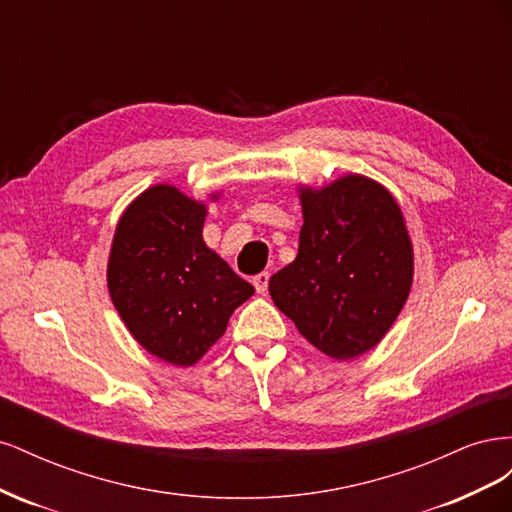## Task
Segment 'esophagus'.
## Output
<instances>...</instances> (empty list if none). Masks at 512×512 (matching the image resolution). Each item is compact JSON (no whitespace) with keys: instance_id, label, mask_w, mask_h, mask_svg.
Returning a JSON list of instances; mask_svg holds the SVG:
<instances>
[{"instance_id":"obj_1","label":"esophagus","mask_w":512,"mask_h":512,"mask_svg":"<svg viewBox=\"0 0 512 512\" xmlns=\"http://www.w3.org/2000/svg\"><path fill=\"white\" fill-rule=\"evenodd\" d=\"M269 273L267 271H262V273H258V275H254V288H256V292L258 294H265L267 292V288H269Z\"/></svg>"}]
</instances>
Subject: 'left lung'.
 Instances as JSON below:
<instances>
[{"label": "left lung", "mask_w": 512, "mask_h": 512, "mask_svg": "<svg viewBox=\"0 0 512 512\" xmlns=\"http://www.w3.org/2000/svg\"><path fill=\"white\" fill-rule=\"evenodd\" d=\"M299 254L269 280L273 303L331 359L374 348L412 286V243L395 198L348 175L301 190Z\"/></svg>", "instance_id": "left-lung-1"}]
</instances>
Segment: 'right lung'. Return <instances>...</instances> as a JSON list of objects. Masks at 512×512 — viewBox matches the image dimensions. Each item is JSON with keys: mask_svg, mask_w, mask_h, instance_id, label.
Listing matches in <instances>:
<instances>
[{"mask_svg": "<svg viewBox=\"0 0 512 512\" xmlns=\"http://www.w3.org/2000/svg\"><path fill=\"white\" fill-rule=\"evenodd\" d=\"M203 203L153 185L121 215L108 258V292L147 352L194 365L224 335L254 286L205 245Z\"/></svg>", "mask_w": 512, "mask_h": 512, "instance_id": "add662e5", "label": "right lung"}]
</instances>
